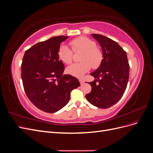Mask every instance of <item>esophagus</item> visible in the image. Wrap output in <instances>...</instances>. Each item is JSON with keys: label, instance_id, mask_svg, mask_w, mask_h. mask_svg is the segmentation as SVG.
<instances>
[{"label": "esophagus", "instance_id": "1", "mask_svg": "<svg viewBox=\"0 0 153 153\" xmlns=\"http://www.w3.org/2000/svg\"><path fill=\"white\" fill-rule=\"evenodd\" d=\"M79 81H80V84H81V85H82V84H84V80H83L82 78H80V79H79Z\"/></svg>", "mask_w": 153, "mask_h": 153}]
</instances>
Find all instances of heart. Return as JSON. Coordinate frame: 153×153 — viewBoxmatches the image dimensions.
Instances as JSON below:
<instances>
[{"label":"heart","instance_id":"b5f03b06","mask_svg":"<svg viewBox=\"0 0 153 153\" xmlns=\"http://www.w3.org/2000/svg\"><path fill=\"white\" fill-rule=\"evenodd\" d=\"M70 44L72 50L65 45H61L58 49V57L65 64H71L73 59V53L82 51L78 63L71 64L67 68V72L77 77H80L90 69L98 68L103 59L101 50L96 47V43L84 36L78 37L71 40ZM73 51H72V50Z\"/></svg>","mask_w":153,"mask_h":153}]
</instances>
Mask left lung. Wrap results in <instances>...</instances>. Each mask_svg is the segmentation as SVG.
Returning a JSON list of instances; mask_svg holds the SVG:
<instances>
[{
    "instance_id": "obj_1",
    "label": "left lung",
    "mask_w": 153,
    "mask_h": 153,
    "mask_svg": "<svg viewBox=\"0 0 153 153\" xmlns=\"http://www.w3.org/2000/svg\"><path fill=\"white\" fill-rule=\"evenodd\" d=\"M102 48L101 66L91 73L94 78L89 84L90 93L85 95L90 103L100 108H108L117 103L126 91L129 65L126 52L117 42L101 34H92Z\"/></svg>"
}]
</instances>
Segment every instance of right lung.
Listing matches in <instances>:
<instances>
[{
    "mask_svg": "<svg viewBox=\"0 0 153 153\" xmlns=\"http://www.w3.org/2000/svg\"><path fill=\"white\" fill-rule=\"evenodd\" d=\"M68 36H55L27 50L22 59L21 76L27 96L34 106L54 113L69 102L72 90L80 86L76 78L63 75L64 66L58 57L60 45Z\"/></svg>",
    "mask_w": 153,
    "mask_h": 153,
    "instance_id": "right-lung-1",
    "label": "right lung"
}]
</instances>
